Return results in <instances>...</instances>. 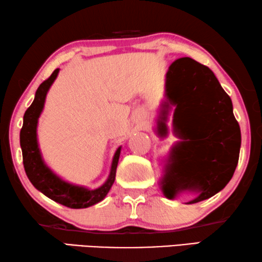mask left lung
Returning a JSON list of instances; mask_svg holds the SVG:
<instances>
[{
  "label": "left lung",
  "mask_w": 262,
  "mask_h": 262,
  "mask_svg": "<svg viewBox=\"0 0 262 262\" xmlns=\"http://www.w3.org/2000/svg\"><path fill=\"white\" fill-rule=\"evenodd\" d=\"M166 96L175 106L174 134L187 137L188 140L183 143L189 151L182 165L180 164L184 171L182 184L171 187L165 178L160 183L161 190L169 200L184 190L195 192L196 197L188 204L208 200L224 189L238 165L242 135L233 115L232 101L209 67L187 57L175 60L169 66ZM166 106L170 108L168 103ZM187 126L195 130L187 132ZM158 131L160 137L168 134L165 123ZM175 158L173 147L168 167Z\"/></svg>",
  "instance_id": "obj_1"
}]
</instances>
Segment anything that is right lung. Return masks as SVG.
<instances>
[{
	"mask_svg": "<svg viewBox=\"0 0 262 262\" xmlns=\"http://www.w3.org/2000/svg\"><path fill=\"white\" fill-rule=\"evenodd\" d=\"M59 74L57 68L49 79L45 80L38 87L32 104L25 111L23 118V126L19 134L20 148L23 154V165L30 182L37 190L42 192L54 202L65 205L71 209H84L104 200L116 178L119 154L122 146H119L114 154L111 162L110 173L105 182L96 189H88L83 186H78L65 181L54 173L42 159L39 144H38L37 126L38 119L44 109L46 95L51 85Z\"/></svg>",
	"mask_w": 262,
	"mask_h": 262,
	"instance_id": "right-lung-1",
	"label": "right lung"
}]
</instances>
